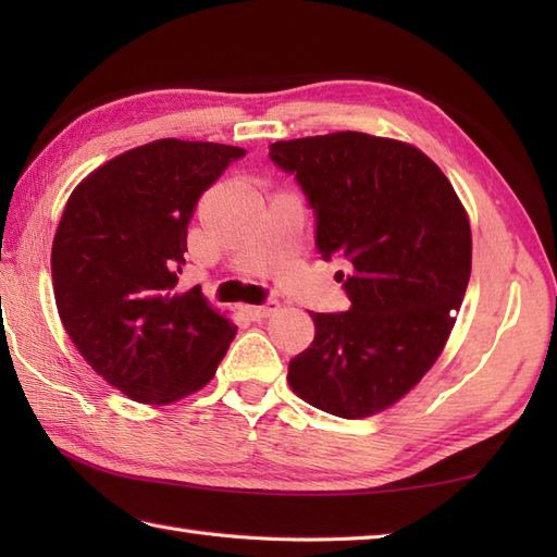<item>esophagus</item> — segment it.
Returning <instances> with one entry per match:
<instances>
[{"label": "esophagus", "instance_id": "obj_1", "mask_svg": "<svg viewBox=\"0 0 557 557\" xmlns=\"http://www.w3.org/2000/svg\"><path fill=\"white\" fill-rule=\"evenodd\" d=\"M280 304L277 301H268L260 306H244V313L251 318V321H263V318H270L272 313H277Z\"/></svg>", "mask_w": 557, "mask_h": 557}]
</instances>
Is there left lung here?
Instances as JSON below:
<instances>
[{
    "label": "left lung",
    "mask_w": 557,
    "mask_h": 557,
    "mask_svg": "<svg viewBox=\"0 0 557 557\" xmlns=\"http://www.w3.org/2000/svg\"><path fill=\"white\" fill-rule=\"evenodd\" d=\"M315 210L318 251L345 256L349 311L311 313V347L289 387L315 409L366 419L393 407L441 357L471 275L465 206L437 164L405 140L337 132L277 140Z\"/></svg>",
    "instance_id": "obj_1"
}]
</instances>
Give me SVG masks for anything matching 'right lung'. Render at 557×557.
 <instances>
[{
	"mask_svg": "<svg viewBox=\"0 0 557 557\" xmlns=\"http://www.w3.org/2000/svg\"><path fill=\"white\" fill-rule=\"evenodd\" d=\"M244 148L160 138L92 170L52 242L62 325L90 369L144 405L206 387L236 335L200 287L180 292L186 227L200 194Z\"/></svg>",
	"mask_w": 557,
	"mask_h": 557,
	"instance_id": "add662e5",
	"label": "right lung"
}]
</instances>
